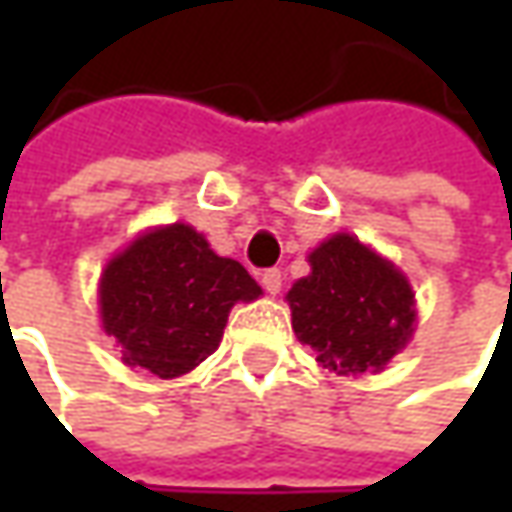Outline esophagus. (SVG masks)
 <instances>
[{
	"mask_svg": "<svg viewBox=\"0 0 512 512\" xmlns=\"http://www.w3.org/2000/svg\"><path fill=\"white\" fill-rule=\"evenodd\" d=\"M262 287H265L270 296H276L279 290H282V270H276V267H270L262 273Z\"/></svg>",
	"mask_w": 512,
	"mask_h": 512,
	"instance_id": "esophagus-1",
	"label": "esophagus"
}]
</instances>
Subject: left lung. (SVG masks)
<instances>
[{"instance_id": "left-lung-1", "label": "left lung", "mask_w": 512, "mask_h": 512, "mask_svg": "<svg viewBox=\"0 0 512 512\" xmlns=\"http://www.w3.org/2000/svg\"><path fill=\"white\" fill-rule=\"evenodd\" d=\"M307 262L310 273L287 290L299 342L339 376L384 370L416 330L407 276L350 233L330 236Z\"/></svg>"}]
</instances>
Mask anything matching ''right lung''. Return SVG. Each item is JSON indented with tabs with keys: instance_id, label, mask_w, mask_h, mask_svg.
<instances>
[{
	"instance_id": "add662e5",
	"label": "right lung",
	"mask_w": 512,
	"mask_h": 512,
	"mask_svg": "<svg viewBox=\"0 0 512 512\" xmlns=\"http://www.w3.org/2000/svg\"><path fill=\"white\" fill-rule=\"evenodd\" d=\"M259 296L245 267L216 256L182 222L142 233L110 259L99 282L105 333L122 344L125 364L159 379L205 362L222 342L230 307Z\"/></svg>"
}]
</instances>
